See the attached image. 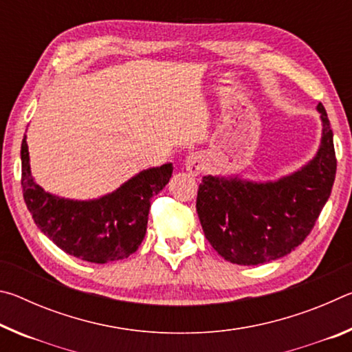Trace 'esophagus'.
Here are the masks:
<instances>
[{
	"mask_svg": "<svg viewBox=\"0 0 352 352\" xmlns=\"http://www.w3.org/2000/svg\"><path fill=\"white\" fill-rule=\"evenodd\" d=\"M204 164L205 160L200 152H189L186 160H184V168L190 175H199L204 170Z\"/></svg>",
	"mask_w": 352,
	"mask_h": 352,
	"instance_id": "obj_1",
	"label": "esophagus"
}]
</instances>
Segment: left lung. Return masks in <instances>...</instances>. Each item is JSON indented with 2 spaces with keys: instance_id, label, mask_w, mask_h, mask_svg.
Listing matches in <instances>:
<instances>
[{
  "instance_id": "8db88e82",
  "label": "left lung",
  "mask_w": 352,
  "mask_h": 352,
  "mask_svg": "<svg viewBox=\"0 0 352 352\" xmlns=\"http://www.w3.org/2000/svg\"><path fill=\"white\" fill-rule=\"evenodd\" d=\"M320 146L300 169L276 180L254 182L241 175H205L199 186L197 214L208 242L223 259L259 265L289 254L311 233L329 199L337 160L324 107Z\"/></svg>"
}]
</instances>
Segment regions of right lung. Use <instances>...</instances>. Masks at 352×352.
I'll return each mask as SVG.
<instances>
[{
  "label": "right lung",
  "instance_id": "1",
  "mask_svg": "<svg viewBox=\"0 0 352 352\" xmlns=\"http://www.w3.org/2000/svg\"><path fill=\"white\" fill-rule=\"evenodd\" d=\"M172 163L148 168L90 200L51 194L34 180L26 135L21 142L23 197L35 225L65 253L105 264L135 253L146 236L151 199L168 184Z\"/></svg>",
  "mask_w": 352,
  "mask_h": 352
}]
</instances>
